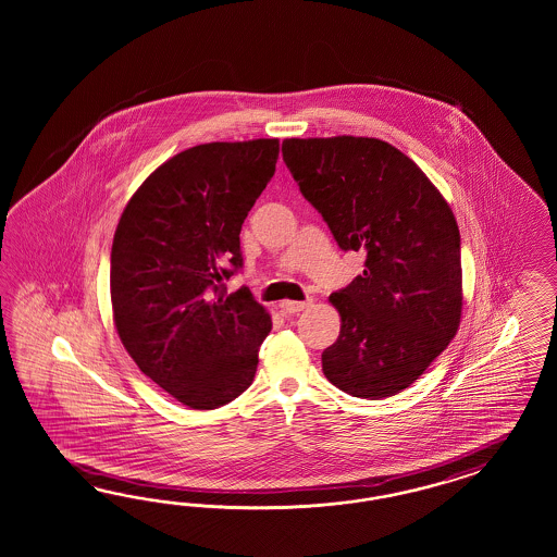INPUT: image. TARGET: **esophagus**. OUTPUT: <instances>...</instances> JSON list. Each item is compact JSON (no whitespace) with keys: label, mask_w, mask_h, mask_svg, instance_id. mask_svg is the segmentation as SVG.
Wrapping results in <instances>:
<instances>
[{"label":"esophagus","mask_w":557,"mask_h":557,"mask_svg":"<svg viewBox=\"0 0 557 557\" xmlns=\"http://www.w3.org/2000/svg\"><path fill=\"white\" fill-rule=\"evenodd\" d=\"M310 302H296V300H284V302L280 304V308H282V312L284 314H296V312H300L304 310L306 306Z\"/></svg>","instance_id":"34e87169"}]
</instances>
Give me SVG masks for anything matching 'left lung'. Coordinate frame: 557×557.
I'll return each mask as SVG.
<instances>
[{
  "label": "left lung",
  "mask_w": 557,
  "mask_h": 557,
  "mask_svg": "<svg viewBox=\"0 0 557 557\" xmlns=\"http://www.w3.org/2000/svg\"><path fill=\"white\" fill-rule=\"evenodd\" d=\"M282 154L338 247L368 255L363 273L329 298L341 333L322 371L355 398L394 396L456 337V216L421 168L380 138H286Z\"/></svg>",
  "instance_id": "1"
}]
</instances>
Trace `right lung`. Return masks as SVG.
Masks as SVG:
<instances>
[{"label": "right lung", "mask_w": 557, "mask_h": 557, "mask_svg": "<svg viewBox=\"0 0 557 557\" xmlns=\"http://www.w3.org/2000/svg\"><path fill=\"white\" fill-rule=\"evenodd\" d=\"M277 138L206 143L177 152L138 187L112 243L110 294L124 349L182 405L212 410L253 382L271 317L249 287L240 226L268 186Z\"/></svg>", "instance_id": "add662e5"}]
</instances>
